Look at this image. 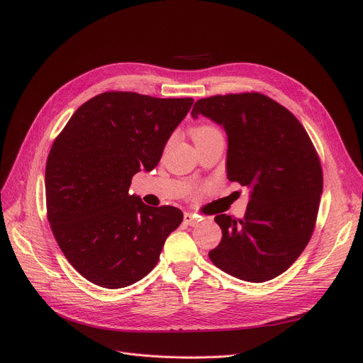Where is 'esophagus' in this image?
<instances>
[{"mask_svg":"<svg viewBox=\"0 0 363 363\" xmlns=\"http://www.w3.org/2000/svg\"><path fill=\"white\" fill-rule=\"evenodd\" d=\"M184 222H185L186 225H189V226H196V225L200 222V219H199L197 215L185 213V215H184Z\"/></svg>","mask_w":363,"mask_h":363,"instance_id":"1","label":"esophagus"}]
</instances>
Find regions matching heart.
Returning a JSON list of instances; mask_svg holds the SVG:
<instances>
[{
    "instance_id": "heart-1",
    "label": "heart",
    "mask_w": 363,
    "mask_h": 363,
    "mask_svg": "<svg viewBox=\"0 0 363 363\" xmlns=\"http://www.w3.org/2000/svg\"><path fill=\"white\" fill-rule=\"evenodd\" d=\"M215 130H218V129H215L213 126L201 125V126H197V128H194V129L191 130V137H193V140H194V138L203 137V135H206V133H211V132H215Z\"/></svg>"
}]
</instances>
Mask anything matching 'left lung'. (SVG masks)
Here are the masks:
<instances>
[{"instance_id": "left-lung-1", "label": "left lung", "mask_w": 363, "mask_h": 363, "mask_svg": "<svg viewBox=\"0 0 363 363\" xmlns=\"http://www.w3.org/2000/svg\"><path fill=\"white\" fill-rule=\"evenodd\" d=\"M199 114L223 126L226 175L250 188L242 219L218 215L222 240L208 257L249 282L287 271L308 245L323 186L318 152L294 114L259 92L213 95L196 101Z\"/></svg>"}]
</instances>
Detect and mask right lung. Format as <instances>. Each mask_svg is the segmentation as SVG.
Here are the masks:
<instances>
[{"label":"right lung","instance_id":"1","mask_svg":"<svg viewBox=\"0 0 363 363\" xmlns=\"http://www.w3.org/2000/svg\"><path fill=\"white\" fill-rule=\"evenodd\" d=\"M193 99L137 92L95 95L52 143L45 167L47 218L73 268L116 290L143 279L159 262L184 215L129 196L132 177L155 169Z\"/></svg>","mask_w":363,"mask_h":363}]
</instances>
